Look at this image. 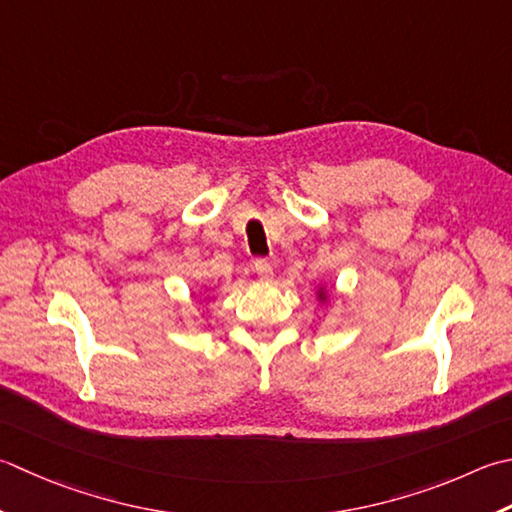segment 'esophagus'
I'll return each instance as SVG.
<instances>
[{
	"instance_id": "obj_1",
	"label": "esophagus",
	"mask_w": 512,
	"mask_h": 512,
	"mask_svg": "<svg viewBox=\"0 0 512 512\" xmlns=\"http://www.w3.org/2000/svg\"><path fill=\"white\" fill-rule=\"evenodd\" d=\"M253 270H255L259 279H264V282H268V279L273 277V266H270V262H268V259H264V257H257L255 259Z\"/></svg>"
}]
</instances>
